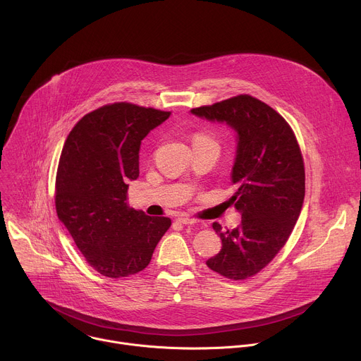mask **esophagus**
Listing matches in <instances>:
<instances>
[{"mask_svg":"<svg viewBox=\"0 0 361 361\" xmlns=\"http://www.w3.org/2000/svg\"><path fill=\"white\" fill-rule=\"evenodd\" d=\"M177 221H178L180 224H185V226H187V224H195V223H197L194 219H190V217H184V216L178 217V219H177Z\"/></svg>","mask_w":361,"mask_h":361,"instance_id":"1","label":"esophagus"}]
</instances>
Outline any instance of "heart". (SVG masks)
Wrapping results in <instances>:
<instances>
[{"label":"heart","instance_id":"obj_1","mask_svg":"<svg viewBox=\"0 0 361 361\" xmlns=\"http://www.w3.org/2000/svg\"><path fill=\"white\" fill-rule=\"evenodd\" d=\"M194 141H212V140L207 138V137H204V135H195L194 140H192V142H194Z\"/></svg>","mask_w":361,"mask_h":361}]
</instances>
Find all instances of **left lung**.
<instances>
[{"instance_id": "left-lung-1", "label": "left lung", "mask_w": 361, "mask_h": 361, "mask_svg": "<svg viewBox=\"0 0 361 361\" xmlns=\"http://www.w3.org/2000/svg\"><path fill=\"white\" fill-rule=\"evenodd\" d=\"M191 114L226 123L235 133V157L228 200L241 224L223 231L221 250L205 262L213 271L244 280L263 270L288 240L302 209L305 176L301 151L287 121L251 95H237Z\"/></svg>"}]
</instances>
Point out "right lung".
Returning <instances> with one entry per match:
<instances>
[{
	"label": "right lung",
	"instance_id": "1",
	"mask_svg": "<svg viewBox=\"0 0 361 361\" xmlns=\"http://www.w3.org/2000/svg\"><path fill=\"white\" fill-rule=\"evenodd\" d=\"M170 111L116 102L84 116L68 134L56 181V207L88 264L120 279L144 270L170 228L169 217H149L127 205L128 181L138 177L144 137Z\"/></svg>",
	"mask_w": 361,
	"mask_h": 361
}]
</instances>
